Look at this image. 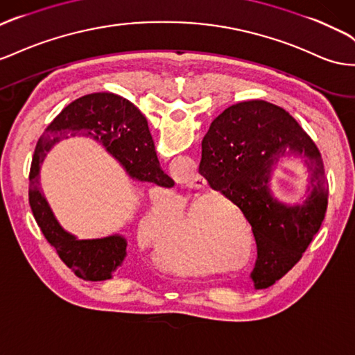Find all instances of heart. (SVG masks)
Listing matches in <instances>:
<instances>
[{
	"mask_svg": "<svg viewBox=\"0 0 355 355\" xmlns=\"http://www.w3.org/2000/svg\"><path fill=\"white\" fill-rule=\"evenodd\" d=\"M189 224H193L191 218L188 219ZM178 227V218L170 212L168 207H166L162 203H152L148 209L145 216L141 218L140 221V234L143 236L145 241H148L150 245L155 248L167 245L170 242V236L175 232ZM173 254V252H170ZM167 255L164 258V267L166 270L178 275V276H201L203 275V267L201 264L193 258H189V252L185 249H182V257L185 258H178V255Z\"/></svg>",
	"mask_w": 355,
	"mask_h": 355,
	"instance_id": "obj_1",
	"label": "heart"
}]
</instances>
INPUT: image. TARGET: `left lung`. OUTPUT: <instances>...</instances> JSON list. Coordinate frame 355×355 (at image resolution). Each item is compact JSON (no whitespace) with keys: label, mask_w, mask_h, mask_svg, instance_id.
Listing matches in <instances>:
<instances>
[{"label":"left lung","mask_w":355,"mask_h":355,"mask_svg":"<svg viewBox=\"0 0 355 355\" xmlns=\"http://www.w3.org/2000/svg\"><path fill=\"white\" fill-rule=\"evenodd\" d=\"M300 157L310 173L302 205L272 197L277 162ZM198 171L241 207L252 227L257 261L251 279L267 288L288 273L318 233L329 203V182L317 145L288 112L264 100L237 103L210 123Z\"/></svg>","instance_id":"1"}]
</instances>
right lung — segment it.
<instances>
[{
    "instance_id": "add662e5",
    "label": "right lung",
    "mask_w": 355,
    "mask_h": 355,
    "mask_svg": "<svg viewBox=\"0 0 355 355\" xmlns=\"http://www.w3.org/2000/svg\"><path fill=\"white\" fill-rule=\"evenodd\" d=\"M100 141L109 154L140 182L171 188L173 179L162 171L149 132L148 121L127 98L116 94L95 92L74 100L46 128L38 140L30 170V206L38 227L67 267L85 281H106L127 257V239L113 234L79 241L60 225L40 189V167L55 143L69 134Z\"/></svg>"
}]
</instances>
